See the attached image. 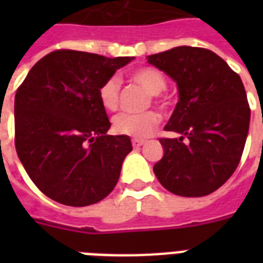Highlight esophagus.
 I'll list each match as a JSON object with an SVG mask.
<instances>
[{
  "label": "esophagus",
  "instance_id": "34e87169",
  "mask_svg": "<svg viewBox=\"0 0 263 263\" xmlns=\"http://www.w3.org/2000/svg\"><path fill=\"white\" fill-rule=\"evenodd\" d=\"M143 143H144V140H142V139H134V140H132V146H134L135 148H139Z\"/></svg>",
  "mask_w": 263,
  "mask_h": 263
}]
</instances>
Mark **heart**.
Returning <instances> with one entry per match:
<instances>
[{"instance_id": "heart-1", "label": "heart", "mask_w": 263, "mask_h": 263, "mask_svg": "<svg viewBox=\"0 0 263 263\" xmlns=\"http://www.w3.org/2000/svg\"><path fill=\"white\" fill-rule=\"evenodd\" d=\"M131 76L136 83L142 86L144 90H147L150 94H153V98L157 103L161 102L158 94L166 87V80L158 69L153 67H142L132 72ZM98 95L101 105L106 110H117L120 106V98H121V80H120V78H117V76L107 78L101 84ZM160 121L161 116L156 110H147L139 113V115L121 113V115L116 116L115 120H113V128L120 135L144 138L154 131V128L160 124Z\"/></svg>"}]
</instances>
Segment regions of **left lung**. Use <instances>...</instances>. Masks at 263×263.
I'll return each mask as SVG.
<instances>
[{"instance_id": "8db88e82", "label": "left lung", "mask_w": 263, "mask_h": 263, "mask_svg": "<svg viewBox=\"0 0 263 263\" xmlns=\"http://www.w3.org/2000/svg\"><path fill=\"white\" fill-rule=\"evenodd\" d=\"M146 59L175 80L180 95L164 128L180 138H160L164 157L153 171L175 195H209L233 175L245 150L251 110L240 76L203 47Z\"/></svg>"}]
</instances>
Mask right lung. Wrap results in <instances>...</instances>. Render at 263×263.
I'll use <instances>...</instances> for the list:
<instances>
[{"instance_id":"1","label":"right lung","mask_w":263,"mask_h":263,"mask_svg":"<svg viewBox=\"0 0 263 263\" xmlns=\"http://www.w3.org/2000/svg\"><path fill=\"white\" fill-rule=\"evenodd\" d=\"M134 57L60 49L31 68L14 97V146L34 184L59 203L83 208L106 198L132 152L110 121L101 84Z\"/></svg>"}]
</instances>
